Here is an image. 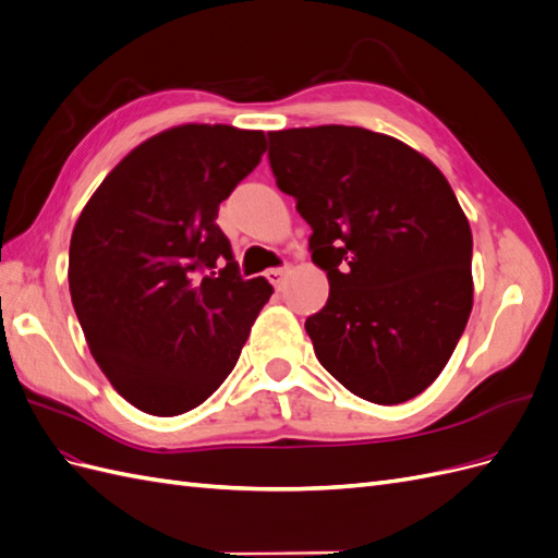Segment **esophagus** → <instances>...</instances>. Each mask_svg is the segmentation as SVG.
Instances as JSON below:
<instances>
[{
    "label": "esophagus",
    "mask_w": 558,
    "mask_h": 558,
    "mask_svg": "<svg viewBox=\"0 0 558 558\" xmlns=\"http://www.w3.org/2000/svg\"><path fill=\"white\" fill-rule=\"evenodd\" d=\"M291 275V267L289 265H283V267H272V269H267V281L275 286V289H281V286L286 283V277Z\"/></svg>",
    "instance_id": "34e87169"
}]
</instances>
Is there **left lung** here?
<instances>
[{
  "instance_id": "8db88e82",
  "label": "left lung",
  "mask_w": 558,
  "mask_h": 558,
  "mask_svg": "<svg viewBox=\"0 0 558 558\" xmlns=\"http://www.w3.org/2000/svg\"><path fill=\"white\" fill-rule=\"evenodd\" d=\"M279 191L312 228L326 307L305 320L318 363L353 396L398 404L442 373L472 310V232L437 167L388 134L267 132Z\"/></svg>"
}]
</instances>
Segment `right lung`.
Segmentation results:
<instances>
[{
  "label": "right lung",
  "instance_id": "1",
  "mask_svg": "<svg viewBox=\"0 0 558 558\" xmlns=\"http://www.w3.org/2000/svg\"><path fill=\"white\" fill-rule=\"evenodd\" d=\"M260 130L179 125L118 162L83 207L70 293L93 359L134 408L177 416L238 363L272 295L242 279L218 205L265 154Z\"/></svg>",
  "mask_w": 558,
  "mask_h": 558
}]
</instances>
